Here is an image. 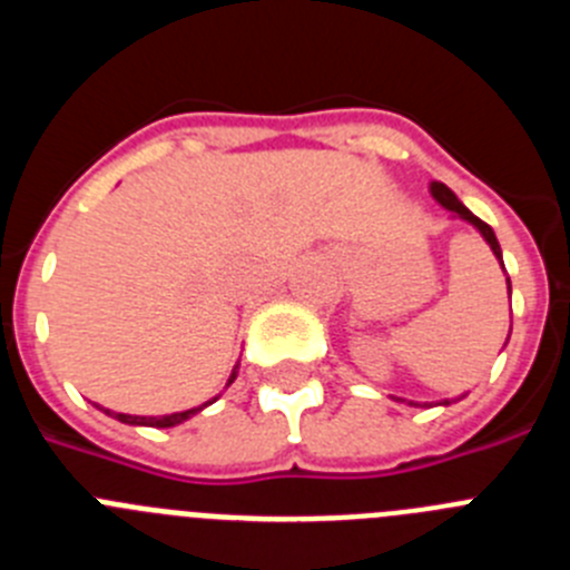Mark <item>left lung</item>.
<instances>
[{
  "mask_svg": "<svg viewBox=\"0 0 570 570\" xmlns=\"http://www.w3.org/2000/svg\"><path fill=\"white\" fill-rule=\"evenodd\" d=\"M431 194H434V199L436 203L442 205V208H448V210H454L456 216H462V219H465V223H471L473 228L480 230L482 236H485V242L488 245H491V250H493V256H497V259H502V250H500V242H497V236H493V230H491V225L488 223H482L480 216H473L471 210L465 208V205L460 203V199H456V194L451 188H448V185H442V183H431ZM508 294H511V279H508ZM511 336V334H508ZM445 405H448V400H445Z\"/></svg>",
  "mask_w": 570,
  "mask_h": 570,
  "instance_id": "8db88e82",
  "label": "left lung"
}]
</instances>
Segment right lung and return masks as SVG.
<instances>
[{"instance_id":"right-lung-1","label":"right lung","mask_w":570,"mask_h":570,"mask_svg":"<svg viewBox=\"0 0 570 570\" xmlns=\"http://www.w3.org/2000/svg\"><path fill=\"white\" fill-rule=\"evenodd\" d=\"M239 367V365H236ZM236 367H234V374H230V380H228V385L230 382L236 380ZM214 402V400H210ZM210 402H205V405H210ZM205 405H199V407H190V411H179V414H168V416H130V414H110V411H105V414H110V416H116V420L119 422H128V425H150V428H174V425H179V422H185V420H190V416L194 414H199V411H203Z\"/></svg>"}]
</instances>
